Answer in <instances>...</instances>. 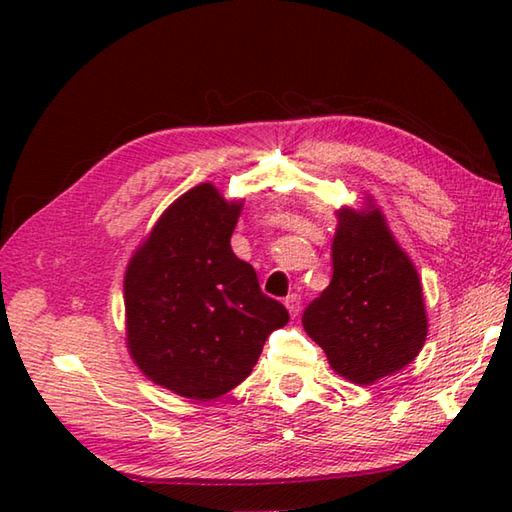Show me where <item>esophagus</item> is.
I'll return each instance as SVG.
<instances>
[{
    "instance_id": "1",
    "label": "esophagus",
    "mask_w": 512,
    "mask_h": 512,
    "mask_svg": "<svg viewBox=\"0 0 512 512\" xmlns=\"http://www.w3.org/2000/svg\"><path fill=\"white\" fill-rule=\"evenodd\" d=\"M286 308H288V312H290V317L295 319L297 314H299V308H301V297L297 295V292H292V295H288L286 297Z\"/></svg>"
}]
</instances>
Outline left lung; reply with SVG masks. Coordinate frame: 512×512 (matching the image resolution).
Masks as SVG:
<instances>
[{
  "label": "left lung",
  "mask_w": 512,
  "mask_h": 512,
  "mask_svg": "<svg viewBox=\"0 0 512 512\" xmlns=\"http://www.w3.org/2000/svg\"><path fill=\"white\" fill-rule=\"evenodd\" d=\"M332 239V281L303 312V330L336 374L374 385L407 367L427 341V310L416 266L383 211L341 206Z\"/></svg>",
  "instance_id": "1"
}]
</instances>
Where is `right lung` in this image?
Returning a JSON list of instances; mask_svg holds the SVG:
<instances>
[{
	"label": "right lung",
	"instance_id": "1",
	"mask_svg": "<svg viewBox=\"0 0 512 512\" xmlns=\"http://www.w3.org/2000/svg\"><path fill=\"white\" fill-rule=\"evenodd\" d=\"M242 206L198 184L167 206L125 270L129 356L182 398L213 400L237 387L290 319L233 253Z\"/></svg>",
	"mask_w": 512,
	"mask_h": 512
}]
</instances>
